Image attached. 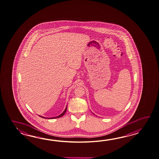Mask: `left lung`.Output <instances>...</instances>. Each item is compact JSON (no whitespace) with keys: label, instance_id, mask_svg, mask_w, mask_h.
<instances>
[{"label":"left lung","instance_id":"obj_1","mask_svg":"<svg viewBox=\"0 0 159 159\" xmlns=\"http://www.w3.org/2000/svg\"><path fill=\"white\" fill-rule=\"evenodd\" d=\"M93 113V115H95V114H94V113Z\"/></svg>","mask_w":159,"mask_h":159}]
</instances>
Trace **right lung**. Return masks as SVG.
<instances>
[{"mask_svg": "<svg viewBox=\"0 0 159 159\" xmlns=\"http://www.w3.org/2000/svg\"><path fill=\"white\" fill-rule=\"evenodd\" d=\"M67 106H66V109L64 110L63 112H62V113L60 114V115H59V116H57L56 117H45L42 116H40L39 115V116L41 117H43V118H44V119H56V118H59V117H61V116H63L65 114V113L66 112V111H67Z\"/></svg>", "mask_w": 159, "mask_h": 159, "instance_id": "1", "label": "right lung"}]
</instances>
